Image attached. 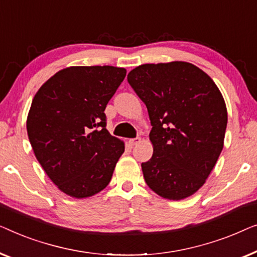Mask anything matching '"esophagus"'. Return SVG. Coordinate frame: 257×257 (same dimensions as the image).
Segmentation results:
<instances>
[{
    "label": "esophagus",
    "mask_w": 257,
    "mask_h": 257,
    "mask_svg": "<svg viewBox=\"0 0 257 257\" xmlns=\"http://www.w3.org/2000/svg\"><path fill=\"white\" fill-rule=\"evenodd\" d=\"M141 142V139L140 137H135V139H130L129 140V144L130 146H137V144H139Z\"/></svg>",
    "instance_id": "34e87169"
}]
</instances>
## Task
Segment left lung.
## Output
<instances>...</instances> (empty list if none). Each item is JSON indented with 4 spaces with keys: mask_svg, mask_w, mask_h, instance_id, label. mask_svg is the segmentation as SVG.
I'll return each instance as SVG.
<instances>
[{
    "mask_svg": "<svg viewBox=\"0 0 257 257\" xmlns=\"http://www.w3.org/2000/svg\"><path fill=\"white\" fill-rule=\"evenodd\" d=\"M127 79L153 125V157L141 164L147 185L165 199L192 196L223 148L227 109L219 88L185 61L141 65Z\"/></svg>",
    "mask_w": 257,
    "mask_h": 257,
    "instance_id": "8db88e82",
    "label": "left lung"
}]
</instances>
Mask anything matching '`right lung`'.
I'll use <instances>...</instances> for the list:
<instances>
[{"mask_svg":"<svg viewBox=\"0 0 257 257\" xmlns=\"http://www.w3.org/2000/svg\"><path fill=\"white\" fill-rule=\"evenodd\" d=\"M127 71L73 66L49 79L32 100L27 130L35 156L58 189L87 198L109 184L124 144L106 129L104 109Z\"/></svg>","mask_w":257,"mask_h":257,"instance_id":"right-lung-1","label":"right lung"}]
</instances>
